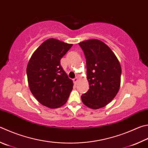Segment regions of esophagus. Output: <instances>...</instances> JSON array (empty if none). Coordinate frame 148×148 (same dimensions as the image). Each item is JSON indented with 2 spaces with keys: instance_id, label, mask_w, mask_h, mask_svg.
I'll return each mask as SVG.
<instances>
[{
  "instance_id": "34e87169",
  "label": "esophagus",
  "mask_w": 148,
  "mask_h": 148,
  "mask_svg": "<svg viewBox=\"0 0 148 148\" xmlns=\"http://www.w3.org/2000/svg\"><path fill=\"white\" fill-rule=\"evenodd\" d=\"M73 81H74V84H76L77 82V81H78V77H75V78L73 79Z\"/></svg>"
}]
</instances>
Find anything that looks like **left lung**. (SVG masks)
<instances>
[{"label": "left lung", "instance_id": "left-lung-1", "mask_svg": "<svg viewBox=\"0 0 148 148\" xmlns=\"http://www.w3.org/2000/svg\"><path fill=\"white\" fill-rule=\"evenodd\" d=\"M86 58L89 89L81 96L82 102L92 109L103 107L120 89L122 68L116 55L100 40L80 42Z\"/></svg>", "mask_w": 148, "mask_h": 148}]
</instances>
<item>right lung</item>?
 <instances>
[{
	"label": "right lung",
	"mask_w": 148,
	"mask_h": 148,
	"mask_svg": "<svg viewBox=\"0 0 148 148\" xmlns=\"http://www.w3.org/2000/svg\"><path fill=\"white\" fill-rule=\"evenodd\" d=\"M72 44L50 38L35 50L28 61L26 73L32 95L40 103L48 108L63 106L68 100L73 88L61 66L60 60Z\"/></svg>",
	"instance_id": "right-lung-1"
}]
</instances>
